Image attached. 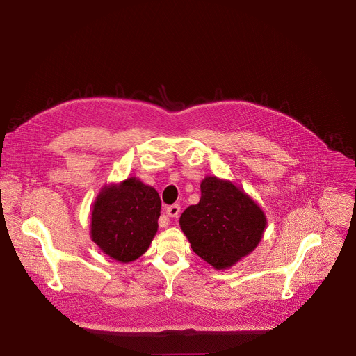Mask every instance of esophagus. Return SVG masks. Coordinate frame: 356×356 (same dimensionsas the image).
<instances>
[{"label": "esophagus", "instance_id": "1", "mask_svg": "<svg viewBox=\"0 0 356 356\" xmlns=\"http://www.w3.org/2000/svg\"><path fill=\"white\" fill-rule=\"evenodd\" d=\"M166 214H168L169 217H179V214H180V206H179V204L169 206V207L166 209Z\"/></svg>", "mask_w": 356, "mask_h": 356}]
</instances>
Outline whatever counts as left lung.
Segmentation results:
<instances>
[{"label":"left lung","mask_w":356,"mask_h":356,"mask_svg":"<svg viewBox=\"0 0 356 356\" xmlns=\"http://www.w3.org/2000/svg\"><path fill=\"white\" fill-rule=\"evenodd\" d=\"M200 187V202L184 210L180 227L200 258L216 269L229 268L262 239L265 214L231 181L207 176Z\"/></svg>","instance_id":"8db88e82"}]
</instances>
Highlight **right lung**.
Here are the masks:
<instances>
[{
    "mask_svg": "<svg viewBox=\"0 0 356 356\" xmlns=\"http://www.w3.org/2000/svg\"><path fill=\"white\" fill-rule=\"evenodd\" d=\"M161 206L158 191L135 177L106 187L92 209L91 238L115 261L132 262L154 239Z\"/></svg>",
    "mask_w": 356,
    "mask_h": 356,
    "instance_id": "obj_1",
    "label": "right lung"
}]
</instances>
